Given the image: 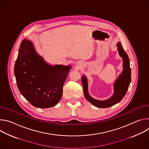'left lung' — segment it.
<instances>
[{"label":"left lung","instance_id":"obj_1","mask_svg":"<svg viewBox=\"0 0 149 149\" xmlns=\"http://www.w3.org/2000/svg\"><path fill=\"white\" fill-rule=\"evenodd\" d=\"M118 51L123 60V70L114 84V93L109 100L104 101L97 100L90 97L88 93V82L86 77L81 78L85 97L93 105L98 108H107L119 102L125 96L131 82V68L129 58L124 50L121 43L117 44Z\"/></svg>","mask_w":149,"mask_h":149}]
</instances>
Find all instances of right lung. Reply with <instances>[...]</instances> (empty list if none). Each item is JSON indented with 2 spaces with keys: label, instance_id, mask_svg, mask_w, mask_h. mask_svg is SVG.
<instances>
[{
  "label": "right lung",
  "instance_id": "obj_1",
  "mask_svg": "<svg viewBox=\"0 0 149 149\" xmlns=\"http://www.w3.org/2000/svg\"><path fill=\"white\" fill-rule=\"evenodd\" d=\"M70 69V65H49L25 39L20 45L14 73L21 94L34 107L45 109L60 101Z\"/></svg>",
  "mask_w": 149,
  "mask_h": 149
}]
</instances>
